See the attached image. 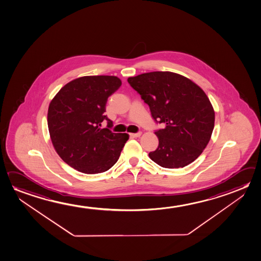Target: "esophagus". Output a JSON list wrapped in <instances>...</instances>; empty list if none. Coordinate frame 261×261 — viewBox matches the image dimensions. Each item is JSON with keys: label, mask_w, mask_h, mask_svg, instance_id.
<instances>
[{"label": "esophagus", "mask_w": 261, "mask_h": 261, "mask_svg": "<svg viewBox=\"0 0 261 261\" xmlns=\"http://www.w3.org/2000/svg\"><path fill=\"white\" fill-rule=\"evenodd\" d=\"M141 135V133H129V136L132 137V138H138V137H140Z\"/></svg>", "instance_id": "esophagus-1"}]
</instances>
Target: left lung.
<instances>
[{
    "mask_svg": "<svg viewBox=\"0 0 261 261\" xmlns=\"http://www.w3.org/2000/svg\"><path fill=\"white\" fill-rule=\"evenodd\" d=\"M128 83L149 105L153 120L164 125L155 130L159 146L149 158L167 169L194 162L211 140L215 122V112L202 89L170 71L129 77Z\"/></svg>",
    "mask_w": 261,
    "mask_h": 261,
    "instance_id": "obj_1",
    "label": "left lung"
}]
</instances>
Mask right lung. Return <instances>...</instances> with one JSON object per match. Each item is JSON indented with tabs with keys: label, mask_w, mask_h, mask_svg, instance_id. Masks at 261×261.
Listing matches in <instances>:
<instances>
[{
	"label": "right lung",
	"mask_w": 261,
	"mask_h": 261,
	"mask_svg": "<svg viewBox=\"0 0 261 261\" xmlns=\"http://www.w3.org/2000/svg\"><path fill=\"white\" fill-rule=\"evenodd\" d=\"M120 85L116 76H84L67 83L50 101L47 121L54 149L80 172L110 170L128 140L127 133H112L104 114L108 98ZM105 121L108 128H102Z\"/></svg>",
	"instance_id": "add662e5"
}]
</instances>
